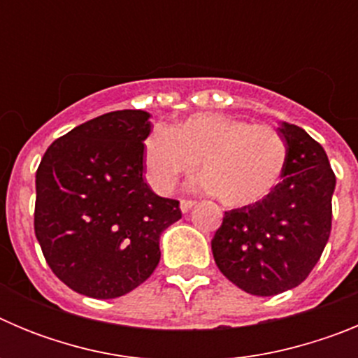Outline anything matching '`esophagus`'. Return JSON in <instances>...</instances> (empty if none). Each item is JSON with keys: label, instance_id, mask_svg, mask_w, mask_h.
I'll return each mask as SVG.
<instances>
[{"label": "esophagus", "instance_id": "esophagus-1", "mask_svg": "<svg viewBox=\"0 0 358 358\" xmlns=\"http://www.w3.org/2000/svg\"><path fill=\"white\" fill-rule=\"evenodd\" d=\"M195 206V201H189V199H182L181 201V211L182 213H188L192 208Z\"/></svg>", "mask_w": 358, "mask_h": 358}]
</instances>
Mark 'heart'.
Segmentation results:
<instances>
[{"mask_svg": "<svg viewBox=\"0 0 358 358\" xmlns=\"http://www.w3.org/2000/svg\"><path fill=\"white\" fill-rule=\"evenodd\" d=\"M287 161L280 131L218 113H197L156 129L145 143V172L156 192L172 194L199 163V188L231 208L264 201L281 181Z\"/></svg>", "mask_w": 358, "mask_h": 358, "instance_id": "heart-1", "label": "heart"}]
</instances>
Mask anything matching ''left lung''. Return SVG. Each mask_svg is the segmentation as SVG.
Instances as JSON below:
<instances>
[{"mask_svg": "<svg viewBox=\"0 0 358 358\" xmlns=\"http://www.w3.org/2000/svg\"><path fill=\"white\" fill-rule=\"evenodd\" d=\"M289 161L276 188L252 206L224 213L211 240L220 273L252 296H276L308 278L331 231L335 173L327 152L292 123H281Z\"/></svg>", "mask_w": 358, "mask_h": 358, "instance_id": "8db88e82", "label": "left lung"}]
</instances>
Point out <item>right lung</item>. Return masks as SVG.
I'll return each instance as SVG.
<instances>
[{
  "mask_svg": "<svg viewBox=\"0 0 358 358\" xmlns=\"http://www.w3.org/2000/svg\"><path fill=\"white\" fill-rule=\"evenodd\" d=\"M150 115L113 110L53 141L36 173L34 229L46 264L71 290L125 296L161 258L159 236L181 218L179 201L143 181Z\"/></svg>",
  "mask_w": 358,
  "mask_h": 358,
  "instance_id": "right-lung-1",
  "label": "right lung"
}]
</instances>
